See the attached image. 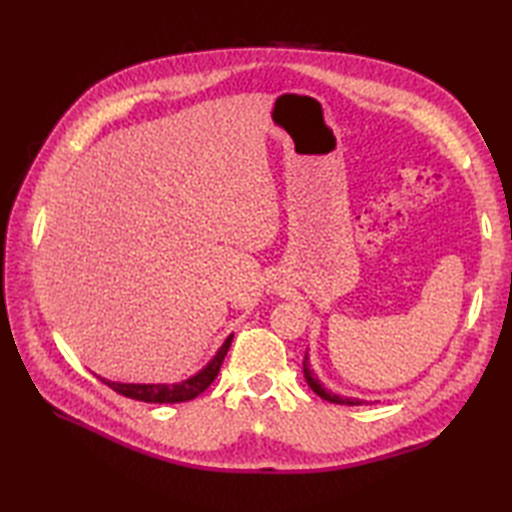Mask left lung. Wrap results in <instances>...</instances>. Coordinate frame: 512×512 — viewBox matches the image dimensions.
I'll list each match as a JSON object with an SVG mask.
<instances>
[{"label": "left lung", "mask_w": 512, "mask_h": 512, "mask_svg": "<svg viewBox=\"0 0 512 512\" xmlns=\"http://www.w3.org/2000/svg\"><path fill=\"white\" fill-rule=\"evenodd\" d=\"M303 376H306V383L310 385V389L314 391V394L321 396L323 400L328 402H334V405H376V402L380 400H363V398H341L336 394H330V391H325L323 385L319 383V378H314V374L310 372V356H308V350H306V356H303Z\"/></svg>", "instance_id": "left-lung-1"}]
</instances>
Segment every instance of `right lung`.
Wrapping results in <instances>:
<instances>
[{"label":"right lung","instance_id":"add662e5","mask_svg":"<svg viewBox=\"0 0 512 512\" xmlns=\"http://www.w3.org/2000/svg\"><path fill=\"white\" fill-rule=\"evenodd\" d=\"M231 341H233V334L228 336V339L222 343L220 350H217V354L211 358L209 363H206L198 374H193L191 378L182 380V383H176V385H143V383H114V380H107V378H101V383H105L107 387H112L116 394L121 396H127V398H134V400H143V402H184V400H193L195 396H200L202 391H206V387H209L213 380L217 378V374H220V367L224 363V356L228 352V347H231Z\"/></svg>","mask_w":512,"mask_h":512}]
</instances>
